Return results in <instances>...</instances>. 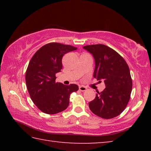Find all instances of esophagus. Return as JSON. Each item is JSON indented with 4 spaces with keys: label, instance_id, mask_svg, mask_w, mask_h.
I'll list each match as a JSON object with an SVG mask.
<instances>
[{
    "label": "esophagus",
    "instance_id": "34e87169",
    "mask_svg": "<svg viewBox=\"0 0 151 151\" xmlns=\"http://www.w3.org/2000/svg\"><path fill=\"white\" fill-rule=\"evenodd\" d=\"M86 89H87V88L85 87V86H79V90H80L81 91L84 92V91H86Z\"/></svg>",
    "mask_w": 151,
    "mask_h": 151
}]
</instances>
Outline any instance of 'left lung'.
<instances>
[{
    "label": "left lung",
    "mask_w": 151,
    "mask_h": 151,
    "mask_svg": "<svg viewBox=\"0 0 151 151\" xmlns=\"http://www.w3.org/2000/svg\"><path fill=\"white\" fill-rule=\"evenodd\" d=\"M95 61L93 76L103 81L106 88L88 104L91 111L101 118L109 119L119 115L130 100L132 83L129 66L118 52L106 45L83 47Z\"/></svg>",
    "instance_id": "left-lung-1"
}]
</instances>
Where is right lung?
<instances>
[{"label":"right lung","instance_id":"obj_1","mask_svg":"<svg viewBox=\"0 0 151 151\" xmlns=\"http://www.w3.org/2000/svg\"><path fill=\"white\" fill-rule=\"evenodd\" d=\"M77 49L71 45L50 42L38 50L30 60L26 71L27 87L34 104L48 114L60 112L69 104L70 94L78 85L56 83V73L63 68L64 55Z\"/></svg>","mask_w":151,"mask_h":151}]
</instances>
